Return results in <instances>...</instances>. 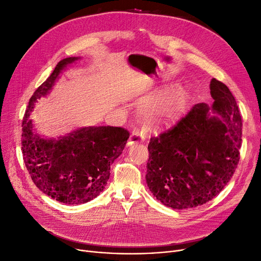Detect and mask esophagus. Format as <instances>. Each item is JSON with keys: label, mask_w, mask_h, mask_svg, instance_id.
<instances>
[{"label": "esophagus", "mask_w": 261, "mask_h": 261, "mask_svg": "<svg viewBox=\"0 0 261 261\" xmlns=\"http://www.w3.org/2000/svg\"><path fill=\"white\" fill-rule=\"evenodd\" d=\"M146 139V134L142 131H140L139 129H135L131 134H130V138L128 140V146L135 144V143H143Z\"/></svg>", "instance_id": "obj_1"}]
</instances>
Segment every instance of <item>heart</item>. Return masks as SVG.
Here are the masks:
<instances>
[{"label":"heart","instance_id":"1","mask_svg":"<svg viewBox=\"0 0 261 261\" xmlns=\"http://www.w3.org/2000/svg\"><path fill=\"white\" fill-rule=\"evenodd\" d=\"M185 88H176L159 98L154 103L146 108V115L151 121L172 117L180 112L186 102Z\"/></svg>","mask_w":261,"mask_h":261}]
</instances>
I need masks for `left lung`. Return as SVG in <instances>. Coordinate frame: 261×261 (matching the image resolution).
Segmentation results:
<instances>
[{
  "label": "left lung",
  "mask_w": 261,
  "mask_h": 261,
  "mask_svg": "<svg viewBox=\"0 0 261 261\" xmlns=\"http://www.w3.org/2000/svg\"><path fill=\"white\" fill-rule=\"evenodd\" d=\"M214 102L197 103L177 124L151 138L146 182L164 206L189 209L217 196L240 159L242 119L236 99L212 79Z\"/></svg>",
  "instance_id": "1"
}]
</instances>
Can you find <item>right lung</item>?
Segmentation results:
<instances>
[{
	"label": "right lung",
	"mask_w": 261,
	"mask_h": 261,
	"mask_svg": "<svg viewBox=\"0 0 261 261\" xmlns=\"http://www.w3.org/2000/svg\"><path fill=\"white\" fill-rule=\"evenodd\" d=\"M80 58L62 60L30 99L22 122V153L33 182L46 195L68 205L96 198L107 186L110 169L126 146L120 127H81L58 139L36 133L30 119L38 100L50 94L63 71Z\"/></svg>",
	"instance_id": "1"
}]
</instances>
